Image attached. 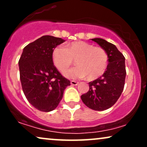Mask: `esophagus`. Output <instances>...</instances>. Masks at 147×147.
<instances>
[{"instance_id":"esophagus-1","label":"esophagus","mask_w":147,"mask_h":147,"mask_svg":"<svg viewBox=\"0 0 147 147\" xmlns=\"http://www.w3.org/2000/svg\"><path fill=\"white\" fill-rule=\"evenodd\" d=\"M70 84H71L72 85H73V86H77V85H78V84H79V82H77V81L72 80L71 82H70Z\"/></svg>"}]
</instances>
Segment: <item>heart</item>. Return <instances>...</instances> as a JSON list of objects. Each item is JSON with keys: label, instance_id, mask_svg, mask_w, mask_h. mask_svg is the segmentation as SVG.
<instances>
[{"label": "heart", "instance_id": "1", "mask_svg": "<svg viewBox=\"0 0 147 147\" xmlns=\"http://www.w3.org/2000/svg\"><path fill=\"white\" fill-rule=\"evenodd\" d=\"M55 66L64 72L73 64L77 66L64 72L68 78L81 79L87 77L88 80H95L106 71L109 57L106 50L100 47L85 41H74L65 45V48L56 47L52 52Z\"/></svg>", "mask_w": 147, "mask_h": 147}]
</instances>
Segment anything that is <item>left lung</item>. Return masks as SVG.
Segmentation results:
<instances>
[{
  "mask_svg": "<svg viewBox=\"0 0 147 147\" xmlns=\"http://www.w3.org/2000/svg\"><path fill=\"white\" fill-rule=\"evenodd\" d=\"M106 50L109 64L102 76L89 82V90L81 96L86 106L95 111H104L115 104L120 97L126 78L125 57L113 43L100 38H92Z\"/></svg>",
  "mask_w": 147,
  "mask_h": 147,
  "instance_id": "1",
  "label": "left lung"
}]
</instances>
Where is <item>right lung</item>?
I'll list each match as a JSON object with an SVG mask.
<instances>
[{
	"label": "right lung",
	"mask_w": 147,
	"mask_h": 147,
	"mask_svg": "<svg viewBox=\"0 0 147 147\" xmlns=\"http://www.w3.org/2000/svg\"><path fill=\"white\" fill-rule=\"evenodd\" d=\"M65 40L49 35L41 36L23 48L18 61L22 88L30 104L50 112L57 107L70 82L53 64L52 52Z\"/></svg>",
	"instance_id": "add662e5"
}]
</instances>
